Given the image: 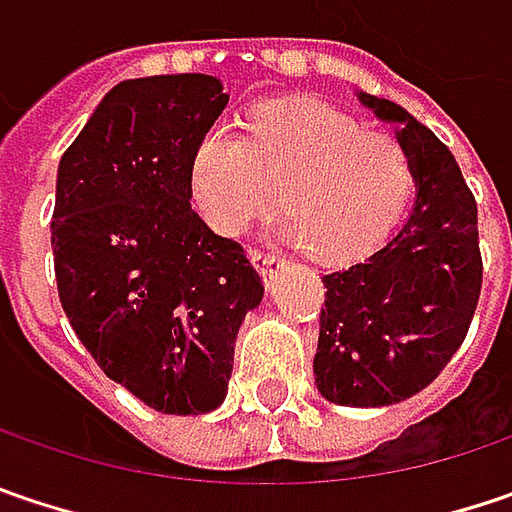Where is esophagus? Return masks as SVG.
<instances>
[{
    "mask_svg": "<svg viewBox=\"0 0 512 512\" xmlns=\"http://www.w3.org/2000/svg\"><path fill=\"white\" fill-rule=\"evenodd\" d=\"M252 257L257 260V269L263 272V278H269V281L284 269L286 263V257L281 252H275V249H255Z\"/></svg>",
    "mask_w": 512,
    "mask_h": 512,
    "instance_id": "obj_1",
    "label": "esophagus"
}]
</instances>
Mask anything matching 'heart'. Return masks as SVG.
Wrapping results in <instances>:
<instances>
[{"mask_svg": "<svg viewBox=\"0 0 512 512\" xmlns=\"http://www.w3.org/2000/svg\"><path fill=\"white\" fill-rule=\"evenodd\" d=\"M414 165L397 138L321 101H275L249 121V141L228 121L211 124L191 153L196 214L220 234H243L278 205L286 237L318 257L347 260L376 249L397 226Z\"/></svg>", "mask_w": 512, "mask_h": 512, "instance_id": "b5f03b06", "label": "heart"}]
</instances>
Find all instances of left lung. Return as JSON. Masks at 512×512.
Instances as JSON below:
<instances>
[{
  "label": "left lung",
  "mask_w": 512,
  "mask_h": 512,
  "mask_svg": "<svg viewBox=\"0 0 512 512\" xmlns=\"http://www.w3.org/2000/svg\"><path fill=\"white\" fill-rule=\"evenodd\" d=\"M394 124L414 165L417 199L400 231L365 260L324 275L313 374L324 400L403 403L461 347L481 295L478 208L449 147L403 106L356 92Z\"/></svg>",
  "instance_id": "1"
}]
</instances>
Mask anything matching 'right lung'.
Masks as SVG:
<instances>
[{"instance_id": "obj_1", "label": "right lung", "mask_w": 512, "mask_h": 512, "mask_svg": "<svg viewBox=\"0 0 512 512\" xmlns=\"http://www.w3.org/2000/svg\"><path fill=\"white\" fill-rule=\"evenodd\" d=\"M226 104L211 75L124 80L57 167L60 304L101 371L162 414L226 400L237 330L263 298L243 246L191 208V153Z\"/></svg>"}]
</instances>
